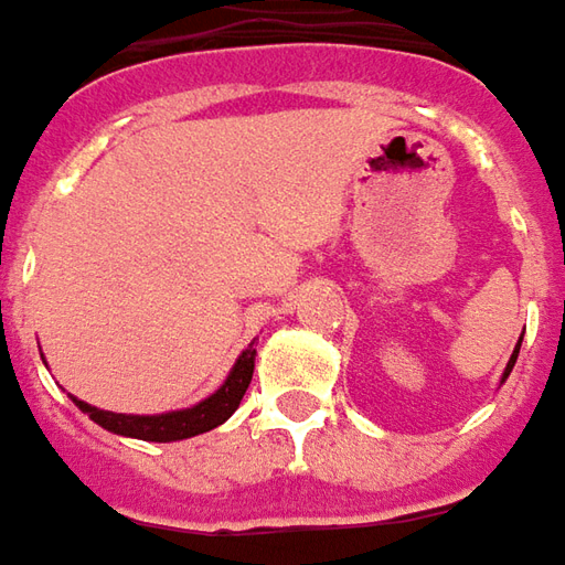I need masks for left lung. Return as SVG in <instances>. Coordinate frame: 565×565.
I'll return each mask as SVG.
<instances>
[{
	"label": "left lung",
	"mask_w": 565,
	"mask_h": 565,
	"mask_svg": "<svg viewBox=\"0 0 565 565\" xmlns=\"http://www.w3.org/2000/svg\"><path fill=\"white\" fill-rule=\"evenodd\" d=\"M520 343H523V340H520ZM520 343H516V349H513V355H510L508 367H504V377H501V380L510 377V371H513V364H516V352H520Z\"/></svg>",
	"instance_id": "1"
}]
</instances>
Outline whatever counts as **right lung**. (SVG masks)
I'll list each match as a JSON object with an SVG mask.
<instances>
[{"label": "right lung", "instance_id": "1", "mask_svg": "<svg viewBox=\"0 0 565 565\" xmlns=\"http://www.w3.org/2000/svg\"><path fill=\"white\" fill-rule=\"evenodd\" d=\"M253 364H256V349L250 343L237 355L232 374L225 377V383L218 386L216 393L198 402L194 408H182V412L114 414L102 412L95 405H86L79 398H73V402L79 405V412L89 414L98 427L110 429L117 436H132V439H145V443H179V439H191V436L216 429L218 424H225L237 412V405H241V398H244L253 380Z\"/></svg>", "mask_w": 565, "mask_h": 565}]
</instances>
